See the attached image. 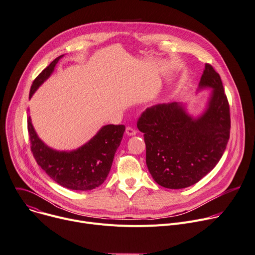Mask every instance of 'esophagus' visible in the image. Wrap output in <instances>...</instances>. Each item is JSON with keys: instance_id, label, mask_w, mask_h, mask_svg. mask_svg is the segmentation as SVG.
I'll return each instance as SVG.
<instances>
[{"instance_id": "34e87169", "label": "esophagus", "mask_w": 255, "mask_h": 255, "mask_svg": "<svg viewBox=\"0 0 255 255\" xmlns=\"http://www.w3.org/2000/svg\"><path fill=\"white\" fill-rule=\"evenodd\" d=\"M126 133H127L128 135H134V134L136 133V130L133 129L132 128H130V127H128L127 129H126Z\"/></svg>"}]
</instances>
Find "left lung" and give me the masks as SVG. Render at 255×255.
I'll list each match as a JSON object with an SVG mask.
<instances>
[{"label":"left lung","mask_w":255,"mask_h":255,"mask_svg":"<svg viewBox=\"0 0 255 255\" xmlns=\"http://www.w3.org/2000/svg\"><path fill=\"white\" fill-rule=\"evenodd\" d=\"M211 89L203 113L193 117L172 102L146 109L136 127L144 133L146 164L153 180L168 189L199 182L218 164L230 138V107L220 74L205 64L198 91Z\"/></svg>","instance_id":"1"}]
</instances>
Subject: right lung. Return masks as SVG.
I'll use <instances>...</instances> for the list:
<instances>
[{"label": "right lung", "instance_id": "1", "mask_svg": "<svg viewBox=\"0 0 255 255\" xmlns=\"http://www.w3.org/2000/svg\"><path fill=\"white\" fill-rule=\"evenodd\" d=\"M63 56L57 57L36 76L30 88L29 99L50 77L56 64ZM27 129L33 157L49 177L64 188L89 191L101 186L106 180L126 127L123 125L104 126L88 143L71 151H58L47 146L38 138L30 116L27 119Z\"/></svg>", "mask_w": 255, "mask_h": 255}]
</instances>
